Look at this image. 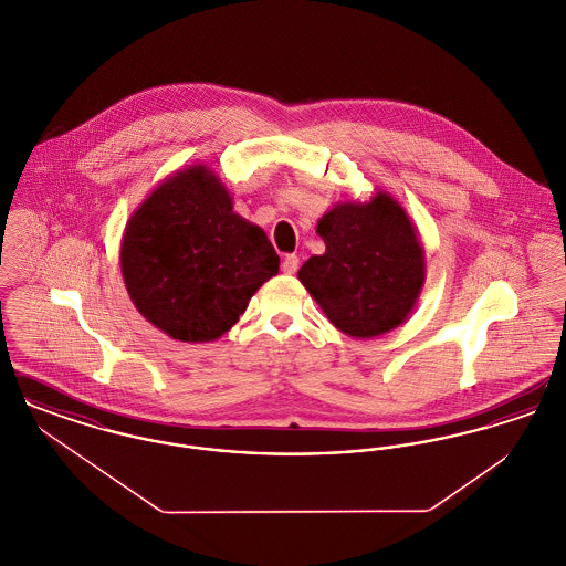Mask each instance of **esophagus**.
Instances as JSON below:
<instances>
[{
	"label": "esophagus",
	"instance_id": "obj_1",
	"mask_svg": "<svg viewBox=\"0 0 566 566\" xmlns=\"http://www.w3.org/2000/svg\"><path fill=\"white\" fill-rule=\"evenodd\" d=\"M296 270H298V256L286 254L284 261H282V271L284 273H295Z\"/></svg>",
	"mask_w": 566,
	"mask_h": 566
}]
</instances>
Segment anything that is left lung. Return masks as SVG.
Segmentation results:
<instances>
[{
	"label": "left lung",
	"mask_w": 566,
	"mask_h": 566,
	"mask_svg": "<svg viewBox=\"0 0 566 566\" xmlns=\"http://www.w3.org/2000/svg\"><path fill=\"white\" fill-rule=\"evenodd\" d=\"M316 233L326 250L296 277L331 324L354 339L403 324L427 282L424 248L403 206L386 190L369 201H339Z\"/></svg>",
	"instance_id": "obj_1"
}]
</instances>
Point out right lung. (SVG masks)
<instances>
[{
  "mask_svg": "<svg viewBox=\"0 0 566 566\" xmlns=\"http://www.w3.org/2000/svg\"><path fill=\"white\" fill-rule=\"evenodd\" d=\"M277 270L265 231L233 212L231 192L203 163L165 178L135 208L120 240L135 310L187 344L224 335Z\"/></svg>",
  "mask_w": 566,
  "mask_h": 566,
  "instance_id": "add662e5",
  "label": "right lung"
}]
</instances>
